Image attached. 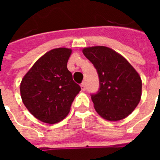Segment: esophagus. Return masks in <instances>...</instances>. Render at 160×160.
<instances>
[{"instance_id":"1","label":"esophagus","mask_w":160,"mask_h":160,"mask_svg":"<svg viewBox=\"0 0 160 160\" xmlns=\"http://www.w3.org/2000/svg\"><path fill=\"white\" fill-rule=\"evenodd\" d=\"M80 87H81L82 91L86 90V83H85V82H82V83L80 84Z\"/></svg>"}]
</instances>
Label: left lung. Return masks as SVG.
<instances>
[{"label": "left lung", "mask_w": 160, "mask_h": 160, "mask_svg": "<svg viewBox=\"0 0 160 160\" xmlns=\"http://www.w3.org/2000/svg\"><path fill=\"white\" fill-rule=\"evenodd\" d=\"M83 54L96 68L99 89L91 94L94 108L108 121H119L131 114L141 100V77L130 63L105 46L85 48Z\"/></svg>", "instance_id": "1"}]
</instances>
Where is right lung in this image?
<instances>
[{
	"label": "right lung",
	"instance_id": "add662e5",
	"mask_svg": "<svg viewBox=\"0 0 160 160\" xmlns=\"http://www.w3.org/2000/svg\"><path fill=\"white\" fill-rule=\"evenodd\" d=\"M72 50L51 49L34 63L20 84V95L32 114L46 123H56L69 113L80 91L67 68Z\"/></svg>",
	"mask_w": 160,
	"mask_h": 160
}]
</instances>
